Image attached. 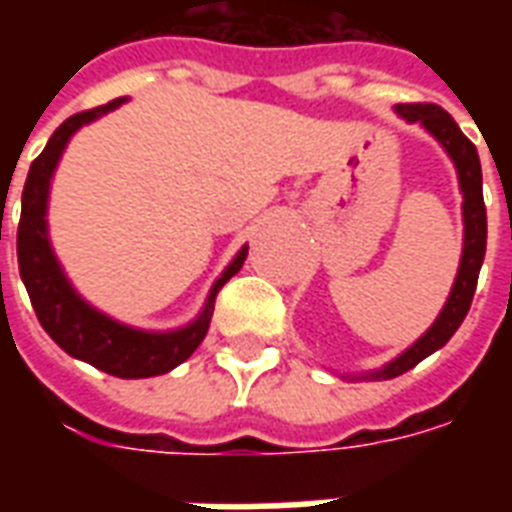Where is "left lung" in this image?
<instances>
[{
  "label": "left lung",
  "mask_w": 512,
  "mask_h": 512,
  "mask_svg": "<svg viewBox=\"0 0 512 512\" xmlns=\"http://www.w3.org/2000/svg\"><path fill=\"white\" fill-rule=\"evenodd\" d=\"M397 112L406 120H411V123H422V126L428 128L430 134L444 145V150L450 153L452 161H455L463 191V224L466 227H463L461 268H458V277H455L450 299L444 304L441 315L425 332V337H419L406 354L397 356L395 362L386 365L381 373H373V378L403 376L406 370L417 367L425 356L439 351L441 345L458 332V326H461L466 312L472 307L474 288H477V277H480V266H483L485 257V238H488L483 202V169H480V156H477V147L472 145V139L463 134L458 123L436 104H400Z\"/></svg>",
  "instance_id": "8db88e82"
}]
</instances>
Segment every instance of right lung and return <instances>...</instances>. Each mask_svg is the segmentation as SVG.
Segmentation results:
<instances>
[{"instance_id": "1", "label": "right lung", "mask_w": 512, "mask_h": 512, "mask_svg": "<svg viewBox=\"0 0 512 512\" xmlns=\"http://www.w3.org/2000/svg\"><path fill=\"white\" fill-rule=\"evenodd\" d=\"M126 98H115L104 106H95L87 112L68 117L54 134L49 145L43 147L32 167H29L24 194H21V222H18V271L27 285L29 301L35 307L40 326L49 332L54 343L60 345L65 354L76 356L82 362H90L98 370H104L109 376L117 378H150L169 373L172 367L186 362L197 345L208 334V323L213 315V301L216 293L222 290L227 279L241 271L249 249H241L230 268L224 271L222 279H216L211 290V299L205 304V310L197 321L169 334H147L128 329L123 323L106 318L101 312H95L90 304H84L76 290L68 285V279L62 274L60 263L54 260V252L49 246L46 235V200H49V183L54 175V167L60 161L62 150L68 145V139L76 128L90 123L95 117L112 112Z\"/></svg>"}]
</instances>
